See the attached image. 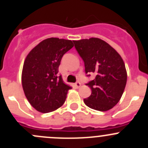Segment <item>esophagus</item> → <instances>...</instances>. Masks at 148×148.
I'll return each instance as SVG.
<instances>
[{
    "instance_id": "34e87169",
    "label": "esophagus",
    "mask_w": 148,
    "mask_h": 148,
    "mask_svg": "<svg viewBox=\"0 0 148 148\" xmlns=\"http://www.w3.org/2000/svg\"><path fill=\"white\" fill-rule=\"evenodd\" d=\"M74 85H75L76 87H77V88H79V87L80 86H81V84H80L79 82H76L75 84H74Z\"/></svg>"
}]
</instances>
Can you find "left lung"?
<instances>
[{"instance_id":"8db88e82","label":"left lung","mask_w":148,"mask_h":148,"mask_svg":"<svg viewBox=\"0 0 148 148\" xmlns=\"http://www.w3.org/2000/svg\"><path fill=\"white\" fill-rule=\"evenodd\" d=\"M74 41L84 62L85 73L96 74L86 85L92 94L84 99L87 107L105 112L118 103L127 83V71L120 55L110 44L98 38Z\"/></svg>"}]
</instances>
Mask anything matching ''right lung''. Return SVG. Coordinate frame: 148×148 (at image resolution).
<instances>
[{"instance_id": "obj_1", "label": "right lung", "mask_w": 148, "mask_h": 148, "mask_svg": "<svg viewBox=\"0 0 148 148\" xmlns=\"http://www.w3.org/2000/svg\"><path fill=\"white\" fill-rule=\"evenodd\" d=\"M74 46L70 40L49 38L40 42L26 56L22 71V86L28 101L42 113L63 105L71 86L58 75L62 56Z\"/></svg>"}]
</instances>
